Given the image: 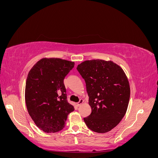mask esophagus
Instances as JSON below:
<instances>
[{
  "label": "esophagus",
  "instance_id": "esophagus-1",
  "mask_svg": "<svg viewBox=\"0 0 158 158\" xmlns=\"http://www.w3.org/2000/svg\"><path fill=\"white\" fill-rule=\"evenodd\" d=\"M83 102H84V100L83 99H80V101H79V102H78L77 103H76V106H77L78 107H79V106H80V105H82L83 103Z\"/></svg>",
  "mask_w": 158,
  "mask_h": 158
}]
</instances>
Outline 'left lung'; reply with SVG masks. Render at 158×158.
Here are the masks:
<instances>
[{"label": "left lung", "instance_id": "left-lung-1", "mask_svg": "<svg viewBox=\"0 0 158 158\" xmlns=\"http://www.w3.org/2000/svg\"><path fill=\"white\" fill-rule=\"evenodd\" d=\"M84 79L92 113L84 121L95 132L106 133L125 116L130 99V85L121 66L113 61L85 60L77 66Z\"/></svg>", "mask_w": 158, "mask_h": 158}]
</instances>
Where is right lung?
Instances as JSON below:
<instances>
[{
	"mask_svg": "<svg viewBox=\"0 0 158 158\" xmlns=\"http://www.w3.org/2000/svg\"><path fill=\"white\" fill-rule=\"evenodd\" d=\"M74 62L44 58L28 73L25 100L28 113L41 130L47 133L61 131L74 108L67 101L64 79L74 68Z\"/></svg>",
	"mask_w": 158,
	"mask_h": 158,
	"instance_id": "1",
	"label": "right lung"
}]
</instances>
